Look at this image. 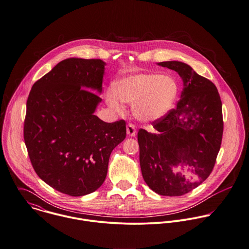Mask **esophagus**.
Masks as SVG:
<instances>
[{
    "label": "esophagus",
    "instance_id": "34e87169",
    "mask_svg": "<svg viewBox=\"0 0 249 249\" xmlns=\"http://www.w3.org/2000/svg\"><path fill=\"white\" fill-rule=\"evenodd\" d=\"M136 133H137V130H136L135 125H133V124H128V125H127V135H128L129 137H135V136H136Z\"/></svg>",
    "mask_w": 249,
    "mask_h": 249
}]
</instances>
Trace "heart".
<instances>
[{"instance_id": "b5f03b06", "label": "heart", "mask_w": 249, "mask_h": 249, "mask_svg": "<svg viewBox=\"0 0 249 249\" xmlns=\"http://www.w3.org/2000/svg\"><path fill=\"white\" fill-rule=\"evenodd\" d=\"M178 94V84L169 75L136 73L119 80L114 92L106 94L107 105L115 111L124 109L123 103L133 105V113L141 121L152 122L164 116Z\"/></svg>"}]
</instances>
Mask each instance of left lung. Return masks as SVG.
I'll return each instance as SVG.
<instances>
[{
	"instance_id": "left-lung-1",
	"label": "left lung",
	"mask_w": 249,
	"mask_h": 249,
	"mask_svg": "<svg viewBox=\"0 0 249 249\" xmlns=\"http://www.w3.org/2000/svg\"><path fill=\"white\" fill-rule=\"evenodd\" d=\"M158 65L176 71L184 89L177 107L154 121V133L140 129V162L150 189L180 196L197 188L211 174L223 134L222 104L215 86L187 63Z\"/></svg>"
}]
</instances>
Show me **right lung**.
<instances>
[{"label": "right lung", "instance_id": "obj_1", "mask_svg": "<svg viewBox=\"0 0 249 249\" xmlns=\"http://www.w3.org/2000/svg\"><path fill=\"white\" fill-rule=\"evenodd\" d=\"M106 63L71 57L35 83L27 101L24 140L33 167L53 189L70 196L104 183L111 151L126 138V122L94 114ZM91 91L89 92V90Z\"/></svg>", "mask_w": 249, "mask_h": 249}]
</instances>
